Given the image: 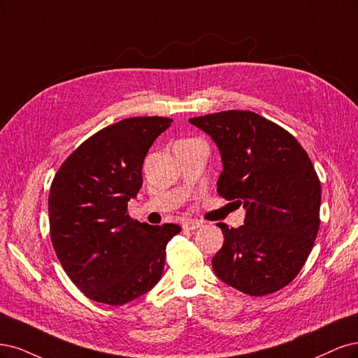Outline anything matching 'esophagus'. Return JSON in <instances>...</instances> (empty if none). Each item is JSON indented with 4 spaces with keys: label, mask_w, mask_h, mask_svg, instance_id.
Returning a JSON list of instances; mask_svg holds the SVG:
<instances>
[{
    "label": "esophagus",
    "mask_w": 358,
    "mask_h": 358,
    "mask_svg": "<svg viewBox=\"0 0 358 358\" xmlns=\"http://www.w3.org/2000/svg\"><path fill=\"white\" fill-rule=\"evenodd\" d=\"M202 224L198 220H186L182 222V229L184 230H196L198 227H201Z\"/></svg>",
    "instance_id": "esophagus-1"
}]
</instances>
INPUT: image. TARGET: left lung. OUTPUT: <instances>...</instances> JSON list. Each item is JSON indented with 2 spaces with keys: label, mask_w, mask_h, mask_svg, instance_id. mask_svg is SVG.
Segmentation results:
<instances>
[{
  "label": "left lung",
  "mask_w": 358,
  "mask_h": 358,
  "mask_svg": "<svg viewBox=\"0 0 358 358\" xmlns=\"http://www.w3.org/2000/svg\"><path fill=\"white\" fill-rule=\"evenodd\" d=\"M222 155L217 192L245 208L244 224L220 223L223 247L215 275L250 296L290 284L305 264L320 227L321 186L296 138L252 111L229 110L189 119Z\"/></svg>",
  "instance_id": "obj_1"
}]
</instances>
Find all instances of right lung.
Wrapping results in <instances>:
<instances>
[{
    "label": "right lung",
    "mask_w": 358,
    "mask_h": 358,
    "mask_svg": "<svg viewBox=\"0 0 358 358\" xmlns=\"http://www.w3.org/2000/svg\"><path fill=\"white\" fill-rule=\"evenodd\" d=\"M131 117L92 135L57 169L49 194L50 239L64 271L95 302L124 305L157 284L178 224L132 220L144 157L171 126Z\"/></svg>",
    "instance_id": "obj_1"
}]
</instances>
